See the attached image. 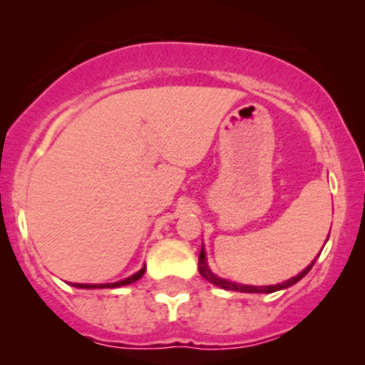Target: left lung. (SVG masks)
<instances>
[{
    "label": "left lung",
    "mask_w": 365,
    "mask_h": 365,
    "mask_svg": "<svg viewBox=\"0 0 365 365\" xmlns=\"http://www.w3.org/2000/svg\"><path fill=\"white\" fill-rule=\"evenodd\" d=\"M329 237V235H328ZM319 257V255H317ZM314 262H316V259L309 264L307 267L302 271V273H299L297 276H293V278L287 279V282L283 283H278V284H267V287H252V284H238V283H232V282H226L223 278H217L216 274L211 273V269L207 267V262H206V252H204V247L200 249V255H199V273L200 276H204V278L207 279L209 283L216 284V287L220 288H225V290H233V292H244V293H273V292H278V290H283V288H288L292 287V284H295L297 282H300V279L304 278L305 274L311 271V267L314 266Z\"/></svg>",
    "instance_id": "left-lung-1"
}]
</instances>
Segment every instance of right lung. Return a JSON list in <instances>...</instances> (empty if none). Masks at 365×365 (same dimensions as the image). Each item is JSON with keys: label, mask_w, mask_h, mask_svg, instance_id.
Returning a JSON list of instances; mask_svg holds the SVG:
<instances>
[{"label": "right lung", "mask_w": 365, "mask_h": 365, "mask_svg": "<svg viewBox=\"0 0 365 365\" xmlns=\"http://www.w3.org/2000/svg\"><path fill=\"white\" fill-rule=\"evenodd\" d=\"M145 273V266L142 267L140 271H137L135 274H132L130 278H125L121 279V282H116V283H106V284H83V283H75L73 287L77 288H118V287H125V284H130L133 282H137V279H140L142 276Z\"/></svg>", "instance_id": "add662e5"}]
</instances>
